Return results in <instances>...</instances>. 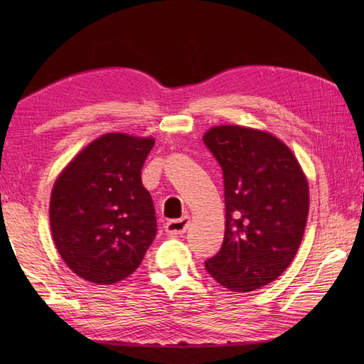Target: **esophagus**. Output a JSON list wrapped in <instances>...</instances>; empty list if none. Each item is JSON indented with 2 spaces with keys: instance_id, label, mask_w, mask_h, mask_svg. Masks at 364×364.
Returning a JSON list of instances; mask_svg holds the SVG:
<instances>
[{
  "instance_id": "1",
  "label": "esophagus",
  "mask_w": 364,
  "mask_h": 364,
  "mask_svg": "<svg viewBox=\"0 0 364 364\" xmlns=\"http://www.w3.org/2000/svg\"><path fill=\"white\" fill-rule=\"evenodd\" d=\"M190 225V215H183L178 220H170L165 225V230H167V234L170 235H182L186 232V229H188Z\"/></svg>"
}]
</instances>
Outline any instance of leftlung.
Instances as JSON below:
<instances>
[{"label": "left lung", "mask_w": 364, "mask_h": 364, "mask_svg": "<svg viewBox=\"0 0 364 364\" xmlns=\"http://www.w3.org/2000/svg\"><path fill=\"white\" fill-rule=\"evenodd\" d=\"M203 142L223 170L225 238L205 269L222 287L249 293L287 269L310 209L306 176L287 144L238 124L209 129Z\"/></svg>", "instance_id": "left-lung-1"}]
</instances>
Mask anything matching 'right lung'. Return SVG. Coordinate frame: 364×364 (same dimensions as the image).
Segmentation results:
<instances>
[{
  "label": "right lung",
  "instance_id": "add662e5",
  "mask_svg": "<svg viewBox=\"0 0 364 364\" xmlns=\"http://www.w3.org/2000/svg\"><path fill=\"white\" fill-rule=\"evenodd\" d=\"M155 138L112 132L67 164L50 197L54 246L77 277L97 285L126 279L156 235L141 168Z\"/></svg>",
  "mask_w": 364,
  "mask_h": 364
}]
</instances>
